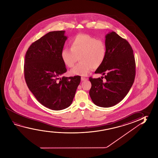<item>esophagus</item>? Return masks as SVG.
Returning <instances> with one entry per match:
<instances>
[{"label":"esophagus","instance_id":"34e87169","mask_svg":"<svg viewBox=\"0 0 158 158\" xmlns=\"http://www.w3.org/2000/svg\"><path fill=\"white\" fill-rule=\"evenodd\" d=\"M81 81H85V80H88V79H87V78H84V77H81Z\"/></svg>","mask_w":158,"mask_h":158}]
</instances>
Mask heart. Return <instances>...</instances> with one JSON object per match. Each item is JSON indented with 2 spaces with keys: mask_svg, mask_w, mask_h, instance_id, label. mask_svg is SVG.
<instances>
[{
  "mask_svg": "<svg viewBox=\"0 0 158 158\" xmlns=\"http://www.w3.org/2000/svg\"><path fill=\"white\" fill-rule=\"evenodd\" d=\"M69 44L70 49H63L60 56L63 63L69 68L74 66L79 57L80 62L70 70L72 75L86 76L92 68L101 66L106 58V44L100 39L87 34H78L70 40Z\"/></svg>",
  "mask_w": 158,
  "mask_h": 158,
  "instance_id": "obj_1",
  "label": "heart"
}]
</instances>
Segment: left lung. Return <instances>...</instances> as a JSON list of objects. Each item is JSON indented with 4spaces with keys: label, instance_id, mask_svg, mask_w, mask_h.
<instances>
[{
    "label": "left lung",
    "instance_id": "1",
    "mask_svg": "<svg viewBox=\"0 0 158 158\" xmlns=\"http://www.w3.org/2000/svg\"><path fill=\"white\" fill-rule=\"evenodd\" d=\"M105 39L106 58L95 72L105 76L89 78V95L96 106L110 107L119 103L129 92L135 81V62L132 47L126 40L114 31L107 34Z\"/></svg>",
    "mask_w": 158,
    "mask_h": 158
}]
</instances>
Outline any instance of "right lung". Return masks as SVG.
<instances>
[{
  "label": "right lung",
  "instance_id": "add662e5",
  "mask_svg": "<svg viewBox=\"0 0 158 158\" xmlns=\"http://www.w3.org/2000/svg\"><path fill=\"white\" fill-rule=\"evenodd\" d=\"M65 31H52L32 43L25 58L27 85L40 103L53 110L66 109L72 103L80 76L62 78L67 72L60 54L67 37Z\"/></svg>",
  "mask_w": 158,
  "mask_h": 158
}]
</instances>
